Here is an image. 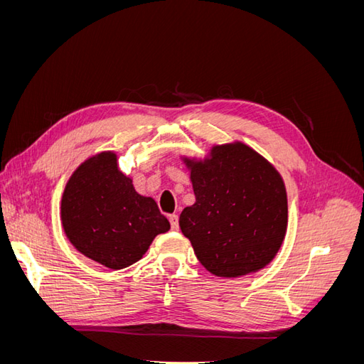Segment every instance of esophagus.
<instances>
[{
  "instance_id": "34e87169",
  "label": "esophagus",
  "mask_w": 364,
  "mask_h": 364,
  "mask_svg": "<svg viewBox=\"0 0 364 364\" xmlns=\"http://www.w3.org/2000/svg\"><path fill=\"white\" fill-rule=\"evenodd\" d=\"M168 220H170L171 229L173 230H178V228H179V217H178V214H170Z\"/></svg>"
}]
</instances>
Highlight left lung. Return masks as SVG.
I'll return each mask as SVG.
<instances>
[{
  "mask_svg": "<svg viewBox=\"0 0 364 364\" xmlns=\"http://www.w3.org/2000/svg\"><path fill=\"white\" fill-rule=\"evenodd\" d=\"M196 196L179 217L197 259L218 278L257 273L287 232V191L279 171L241 141L213 146L203 159L181 156Z\"/></svg>",
  "mask_w": 364,
  "mask_h": 364,
  "instance_id": "left-lung-1",
  "label": "left lung"
}]
</instances>
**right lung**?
<instances>
[{
    "label": "right lung",
    "mask_w": 364,
    "mask_h": 364,
    "mask_svg": "<svg viewBox=\"0 0 364 364\" xmlns=\"http://www.w3.org/2000/svg\"><path fill=\"white\" fill-rule=\"evenodd\" d=\"M60 220L75 250L112 270L139 261L155 237L170 229L156 202L136 193L132 178L119 171L111 150L85 159L70 176Z\"/></svg>",
    "instance_id": "1"
}]
</instances>
